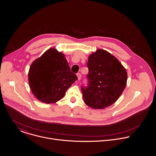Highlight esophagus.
Segmentation results:
<instances>
[{"label": "esophagus", "instance_id": "34e87169", "mask_svg": "<svg viewBox=\"0 0 156 156\" xmlns=\"http://www.w3.org/2000/svg\"><path fill=\"white\" fill-rule=\"evenodd\" d=\"M77 79H78V80H80V79H81V77H82L81 74L77 73Z\"/></svg>", "mask_w": 156, "mask_h": 156}]
</instances>
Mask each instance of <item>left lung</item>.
<instances>
[{
  "mask_svg": "<svg viewBox=\"0 0 156 156\" xmlns=\"http://www.w3.org/2000/svg\"><path fill=\"white\" fill-rule=\"evenodd\" d=\"M89 83L82 87L85 103L102 109L113 105L125 89L127 80L126 68L111 53L97 49L88 57Z\"/></svg>",
  "mask_w": 156,
  "mask_h": 156,
  "instance_id": "left-lung-1",
  "label": "left lung"
}]
</instances>
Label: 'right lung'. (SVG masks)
Segmentation results:
<instances>
[{
	"instance_id": "right-lung-1",
	"label": "right lung",
	"mask_w": 156,
	"mask_h": 156,
	"mask_svg": "<svg viewBox=\"0 0 156 156\" xmlns=\"http://www.w3.org/2000/svg\"><path fill=\"white\" fill-rule=\"evenodd\" d=\"M77 80L70 71L65 55L50 48L31 64L28 74L30 90L40 101L52 104L61 100Z\"/></svg>"
}]
</instances>
